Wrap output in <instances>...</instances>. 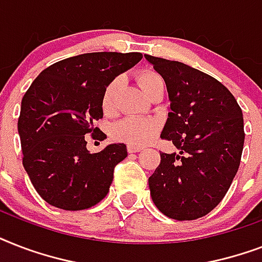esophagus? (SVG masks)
I'll return each mask as SVG.
<instances>
[{"label":"esophagus","instance_id":"1","mask_svg":"<svg viewBox=\"0 0 262 262\" xmlns=\"http://www.w3.org/2000/svg\"><path fill=\"white\" fill-rule=\"evenodd\" d=\"M143 149V147H139V145H135V144H129L127 145V151L129 152H140Z\"/></svg>","mask_w":262,"mask_h":262}]
</instances>
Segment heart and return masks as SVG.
Here are the masks:
<instances>
[{
  "label": "heart",
  "instance_id": "1",
  "mask_svg": "<svg viewBox=\"0 0 262 262\" xmlns=\"http://www.w3.org/2000/svg\"><path fill=\"white\" fill-rule=\"evenodd\" d=\"M119 77L111 80L104 88L102 96V107L104 111H111L114 107L115 94L119 87ZM159 83H163V80L158 73L151 71H145L140 73L139 84L143 88L145 94H149ZM158 123L151 118H141V117H127V118L119 121L113 126V136L115 139L125 140L127 143L135 145H144L155 139L158 133Z\"/></svg>",
  "mask_w": 262,
  "mask_h": 262
}]
</instances>
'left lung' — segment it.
<instances>
[{
    "label": "left lung",
    "instance_id": "obj_1",
    "mask_svg": "<svg viewBox=\"0 0 262 262\" xmlns=\"http://www.w3.org/2000/svg\"><path fill=\"white\" fill-rule=\"evenodd\" d=\"M163 77L170 113L160 137L179 154L160 152L149 177L154 203L171 219L203 217L223 200L244 149V117L234 95L215 77L178 61L145 55Z\"/></svg>",
    "mask_w": 262,
    "mask_h": 262
}]
</instances>
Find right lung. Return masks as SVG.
I'll list each match as a JSON object with an SVG mask.
<instances>
[{
    "label": "right lung",
    "instance_id": "right-lung-1",
    "mask_svg": "<svg viewBox=\"0 0 262 262\" xmlns=\"http://www.w3.org/2000/svg\"><path fill=\"white\" fill-rule=\"evenodd\" d=\"M141 58V53L115 51L76 55L46 68L27 90L17 122L23 166L46 203L81 211L107 195L126 145L90 154L85 136L106 139L94 127L103 117L104 88Z\"/></svg>",
    "mask_w": 262,
    "mask_h": 262
}]
</instances>
